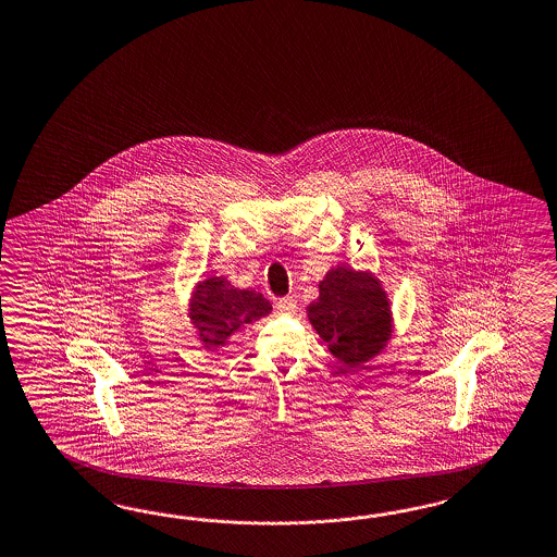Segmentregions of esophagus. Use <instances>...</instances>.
Returning a JSON list of instances; mask_svg holds the SVG:
<instances>
[{
	"mask_svg": "<svg viewBox=\"0 0 557 557\" xmlns=\"http://www.w3.org/2000/svg\"><path fill=\"white\" fill-rule=\"evenodd\" d=\"M276 309H278V313L293 314L297 311V302L293 297H283V299L276 300Z\"/></svg>",
	"mask_w": 557,
	"mask_h": 557,
	"instance_id": "esophagus-1",
	"label": "esophagus"
}]
</instances>
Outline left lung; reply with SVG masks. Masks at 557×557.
Instances as JSON below:
<instances>
[{
    "mask_svg": "<svg viewBox=\"0 0 557 557\" xmlns=\"http://www.w3.org/2000/svg\"><path fill=\"white\" fill-rule=\"evenodd\" d=\"M307 317L347 370L368 363L392 337L389 300L380 281L345 264L319 283V299L307 307Z\"/></svg>",
    "mask_w": 557,
    "mask_h": 557,
    "instance_id": "1",
    "label": "left lung"
}]
</instances>
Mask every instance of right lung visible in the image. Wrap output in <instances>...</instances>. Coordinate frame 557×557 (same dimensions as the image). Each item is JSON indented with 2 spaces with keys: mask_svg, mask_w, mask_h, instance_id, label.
Segmentation results:
<instances>
[{
  "mask_svg": "<svg viewBox=\"0 0 557 557\" xmlns=\"http://www.w3.org/2000/svg\"><path fill=\"white\" fill-rule=\"evenodd\" d=\"M272 307L257 290L230 285L224 276L201 281L189 302V319L206 349H218L248 323L271 313Z\"/></svg>",
  "mask_w": 557,
  "mask_h": 557,
  "instance_id": "1",
  "label": "right lung"
}]
</instances>
